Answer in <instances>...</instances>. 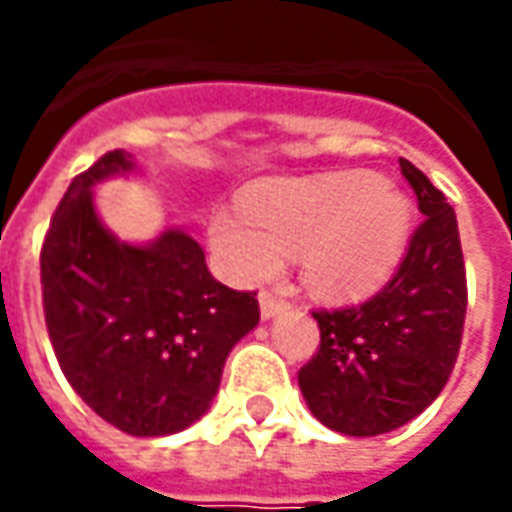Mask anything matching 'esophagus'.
Wrapping results in <instances>:
<instances>
[{
	"instance_id": "34e87169",
	"label": "esophagus",
	"mask_w": 512,
	"mask_h": 512,
	"mask_svg": "<svg viewBox=\"0 0 512 512\" xmlns=\"http://www.w3.org/2000/svg\"><path fill=\"white\" fill-rule=\"evenodd\" d=\"M288 307V301L277 299V296H271V293H263V296H260V315H263V321H274V318L282 315Z\"/></svg>"
}]
</instances>
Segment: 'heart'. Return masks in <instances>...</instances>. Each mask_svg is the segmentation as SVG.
Segmentation results:
<instances>
[{
	"label": "heart",
	"instance_id": "heart-1",
	"mask_svg": "<svg viewBox=\"0 0 512 512\" xmlns=\"http://www.w3.org/2000/svg\"><path fill=\"white\" fill-rule=\"evenodd\" d=\"M411 202L373 172H334L257 189L241 213L208 219V246L224 277L255 285L299 257L304 282L329 299L384 285L406 249Z\"/></svg>",
	"mask_w": 512,
	"mask_h": 512
}]
</instances>
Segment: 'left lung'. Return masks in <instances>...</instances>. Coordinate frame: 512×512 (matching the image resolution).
<instances>
[{
    "label": "left lung",
    "mask_w": 512,
    "mask_h": 512,
    "mask_svg": "<svg viewBox=\"0 0 512 512\" xmlns=\"http://www.w3.org/2000/svg\"><path fill=\"white\" fill-rule=\"evenodd\" d=\"M400 169L425 222L395 279L359 307L312 312L321 348L301 367L312 417L345 436L403 428L450 381L466 318V268L455 211L411 161Z\"/></svg>",
    "instance_id": "8db88e82"
}]
</instances>
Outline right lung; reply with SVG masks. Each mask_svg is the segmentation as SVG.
<instances>
[{"label": "right lung", "mask_w": 512, "mask_h": 512, "mask_svg": "<svg viewBox=\"0 0 512 512\" xmlns=\"http://www.w3.org/2000/svg\"><path fill=\"white\" fill-rule=\"evenodd\" d=\"M134 175V156L112 150L73 180L43 241L40 282L68 384L109 425L153 439L205 417L260 307L213 279L186 230L131 244L106 227L95 186Z\"/></svg>", "instance_id": "add662e5"}]
</instances>
